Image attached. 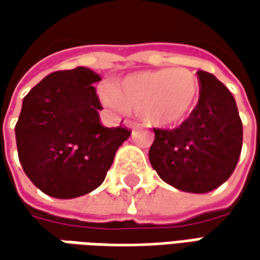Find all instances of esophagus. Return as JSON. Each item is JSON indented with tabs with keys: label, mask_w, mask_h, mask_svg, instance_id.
<instances>
[{
	"label": "esophagus",
	"mask_w": 260,
	"mask_h": 260,
	"mask_svg": "<svg viewBox=\"0 0 260 260\" xmlns=\"http://www.w3.org/2000/svg\"><path fill=\"white\" fill-rule=\"evenodd\" d=\"M124 125L127 127V128L133 130V128H137V127H139V123H136V121H132V120H125Z\"/></svg>",
	"instance_id": "esophagus-1"
}]
</instances>
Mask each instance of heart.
I'll return each mask as SVG.
<instances>
[{
	"label": "heart",
	"mask_w": 260,
	"mask_h": 260,
	"mask_svg": "<svg viewBox=\"0 0 260 260\" xmlns=\"http://www.w3.org/2000/svg\"><path fill=\"white\" fill-rule=\"evenodd\" d=\"M200 96L198 78L185 68L143 71L103 92L104 104L113 111L136 110L147 124L172 127L194 111Z\"/></svg>",
	"instance_id": "obj_1"
}]
</instances>
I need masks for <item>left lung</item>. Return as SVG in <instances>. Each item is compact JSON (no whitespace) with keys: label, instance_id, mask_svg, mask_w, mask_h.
<instances>
[{"label":"left lung","instance_id":"obj_1","mask_svg":"<svg viewBox=\"0 0 260 260\" xmlns=\"http://www.w3.org/2000/svg\"><path fill=\"white\" fill-rule=\"evenodd\" d=\"M200 100L174 130L155 128L149 160L174 188L205 194L233 174L243 142V125L235 96L214 75L198 71Z\"/></svg>","mask_w":260,"mask_h":260}]
</instances>
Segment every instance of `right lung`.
Returning <instances> with one entry per match:
<instances>
[{
  "instance_id": "1",
  "label": "right lung",
  "mask_w": 260,
  "mask_h": 260,
  "mask_svg": "<svg viewBox=\"0 0 260 260\" xmlns=\"http://www.w3.org/2000/svg\"><path fill=\"white\" fill-rule=\"evenodd\" d=\"M98 81L101 76L84 66L57 71L23 100L15 124L18 159L28 179L53 198H76L98 188L132 135L121 125H101Z\"/></svg>"
}]
</instances>
